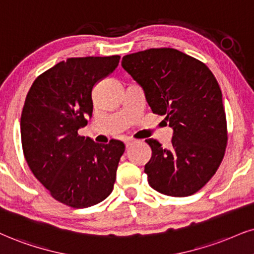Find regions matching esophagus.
Returning a JSON list of instances; mask_svg holds the SVG:
<instances>
[{
  "label": "esophagus",
  "instance_id": "obj_1",
  "mask_svg": "<svg viewBox=\"0 0 254 254\" xmlns=\"http://www.w3.org/2000/svg\"><path fill=\"white\" fill-rule=\"evenodd\" d=\"M132 143H134V140H133V139H127L126 141H125V145H126L127 148H128V147H129L130 145H132Z\"/></svg>",
  "mask_w": 254,
  "mask_h": 254
}]
</instances>
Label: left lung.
<instances>
[{"label":"left lung","instance_id":"8db88e82","mask_svg":"<svg viewBox=\"0 0 254 254\" xmlns=\"http://www.w3.org/2000/svg\"><path fill=\"white\" fill-rule=\"evenodd\" d=\"M124 69L142 87L154 114L173 128L170 148L147 139L145 166L153 190L189 196L215 174L227 146L226 114L218 81L203 62L173 48H151L122 58Z\"/></svg>","mask_w":254,"mask_h":254}]
</instances>
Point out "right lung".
I'll use <instances>...</instances> for the list:
<instances>
[{"label": "right lung", "mask_w": 254, "mask_h": 254, "mask_svg": "<svg viewBox=\"0 0 254 254\" xmlns=\"http://www.w3.org/2000/svg\"><path fill=\"white\" fill-rule=\"evenodd\" d=\"M120 56L69 58L36 77L21 115V141L30 171L51 195L86 208L112 193L125 145L79 135L92 117V90L113 73Z\"/></svg>", "instance_id": "right-lung-1"}]
</instances>
